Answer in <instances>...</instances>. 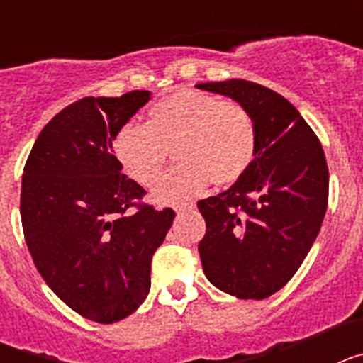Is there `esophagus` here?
I'll list each match as a JSON object with an SVG mask.
<instances>
[{"mask_svg": "<svg viewBox=\"0 0 363 363\" xmlns=\"http://www.w3.org/2000/svg\"><path fill=\"white\" fill-rule=\"evenodd\" d=\"M189 209H194V203H179L174 207L176 213H184V211H189Z\"/></svg>", "mask_w": 363, "mask_h": 363, "instance_id": "obj_1", "label": "esophagus"}]
</instances>
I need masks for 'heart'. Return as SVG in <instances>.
Listing matches in <instances>:
<instances>
[{
  "label": "heart",
  "mask_w": 363,
  "mask_h": 363,
  "mask_svg": "<svg viewBox=\"0 0 363 363\" xmlns=\"http://www.w3.org/2000/svg\"><path fill=\"white\" fill-rule=\"evenodd\" d=\"M172 147L179 162L152 192L162 205L194 196L211 179L223 185L242 178L256 154L255 120L240 104L178 91L150 107L147 123L127 121L112 140L123 171L142 185L160 178Z\"/></svg>",
  "instance_id": "1"
}]
</instances>
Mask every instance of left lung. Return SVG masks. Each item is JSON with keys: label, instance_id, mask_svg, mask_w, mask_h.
Listing matches in <instances>:
<instances>
[{"label": "left lung", "instance_id": "8db88e82", "mask_svg": "<svg viewBox=\"0 0 363 363\" xmlns=\"http://www.w3.org/2000/svg\"><path fill=\"white\" fill-rule=\"evenodd\" d=\"M251 112L256 154L245 174L198 201L207 230L198 245L207 280L242 300H264L293 278L318 236L329 171L316 134L284 96L245 79L200 83Z\"/></svg>", "mask_w": 363, "mask_h": 363}]
</instances>
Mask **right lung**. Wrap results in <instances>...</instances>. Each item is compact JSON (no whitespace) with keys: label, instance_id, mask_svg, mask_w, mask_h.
Here are the masks:
<instances>
[{"label":"right lung","instance_id":"obj_1","mask_svg":"<svg viewBox=\"0 0 363 363\" xmlns=\"http://www.w3.org/2000/svg\"><path fill=\"white\" fill-rule=\"evenodd\" d=\"M149 99V91H133L74 101L45 125L23 169L32 259L60 300L98 323L120 322L145 301L150 259L176 216L138 205L145 191L121 174L112 150L118 129Z\"/></svg>","mask_w":363,"mask_h":363}]
</instances>
